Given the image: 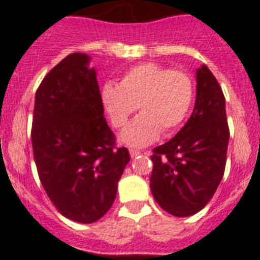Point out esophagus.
<instances>
[{
  "label": "esophagus",
  "mask_w": 260,
  "mask_h": 260,
  "mask_svg": "<svg viewBox=\"0 0 260 260\" xmlns=\"http://www.w3.org/2000/svg\"><path fill=\"white\" fill-rule=\"evenodd\" d=\"M141 153L142 152L139 150H134V148H132V150H130V156H132V157H137V156H139Z\"/></svg>",
  "instance_id": "34e87169"
}]
</instances>
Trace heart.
I'll return each mask as SVG.
<instances>
[{"mask_svg":"<svg viewBox=\"0 0 260 260\" xmlns=\"http://www.w3.org/2000/svg\"><path fill=\"white\" fill-rule=\"evenodd\" d=\"M102 100L116 127L127 125L139 108L142 113L119 137L130 147H144L180 127L189 116L194 102V83L186 73L157 63H143L130 69L118 86L104 84Z\"/></svg>","mask_w":260,"mask_h":260,"instance_id":"1","label":"heart"}]
</instances>
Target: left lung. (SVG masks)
I'll list each match as a JSON object with an SVG mask.
<instances>
[{
    "mask_svg": "<svg viewBox=\"0 0 260 260\" xmlns=\"http://www.w3.org/2000/svg\"><path fill=\"white\" fill-rule=\"evenodd\" d=\"M228 142L224 93L210 69L202 65L189 121L151 156L150 187L158 206L177 217L203 210L224 176Z\"/></svg>",
    "mask_w": 260,
    "mask_h": 260,
    "instance_id": "obj_1",
    "label": "left lung"
}]
</instances>
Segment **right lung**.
I'll list each match as a JSON object with an SVG mask.
<instances>
[{
	"label": "right lung",
	"mask_w": 260,
	"mask_h": 260,
	"mask_svg": "<svg viewBox=\"0 0 260 260\" xmlns=\"http://www.w3.org/2000/svg\"><path fill=\"white\" fill-rule=\"evenodd\" d=\"M89 56L71 53L45 75L35 96L32 148L39 178L61 215L83 224L112 207L130 161L104 118Z\"/></svg>",
	"instance_id": "right-lung-1"
}]
</instances>
